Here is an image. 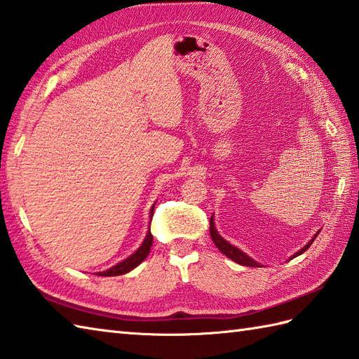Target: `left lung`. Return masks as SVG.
Instances as JSON below:
<instances>
[{"instance_id": "8db88e82", "label": "left lung", "mask_w": 359, "mask_h": 359, "mask_svg": "<svg viewBox=\"0 0 359 359\" xmlns=\"http://www.w3.org/2000/svg\"><path fill=\"white\" fill-rule=\"evenodd\" d=\"M319 231H321V230H319ZM319 231L313 236V238H311V241L307 243L306 247H302L299 251H297V253H294L290 259H293V257H296V256L302 255L304 251H307L309 247H310L311 243H313V241L316 239V236L319 234ZM210 234H211L212 242H215V245L219 248L220 253L225 255L226 257H230L231 261H234L236 264H241V265H243V266H262L261 264L256 262L255 259H251L247 253H243L242 250H239L238 247L231 245L230 242H226V241L222 238V236H220V234L217 233V228H216V225H215V216H211V219H210Z\"/></svg>"}]
</instances>
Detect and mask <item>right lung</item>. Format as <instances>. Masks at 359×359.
<instances>
[{
  "label": "right lung",
  "mask_w": 359,
  "mask_h": 359,
  "mask_svg": "<svg viewBox=\"0 0 359 359\" xmlns=\"http://www.w3.org/2000/svg\"><path fill=\"white\" fill-rule=\"evenodd\" d=\"M154 205H152L151 211H149V217L151 219H152V215H154ZM151 245H152V234H151V230H148L147 236H144V239L142 242V245L137 248L131 256H128L121 262L111 266V269L104 270V271H100V273H97V274H98V276H120V274L129 273L131 270H134L137 265H140L144 261V259H147V256L149 255Z\"/></svg>",
  "instance_id": "right-lung-1"
}]
</instances>
